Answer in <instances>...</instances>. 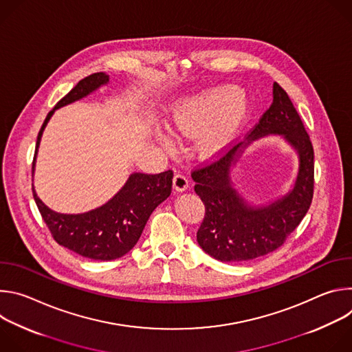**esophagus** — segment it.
Listing matches in <instances>:
<instances>
[{
	"mask_svg": "<svg viewBox=\"0 0 352 352\" xmlns=\"http://www.w3.org/2000/svg\"><path fill=\"white\" fill-rule=\"evenodd\" d=\"M173 185H174V189H175L177 192H184V190L188 189L189 182H188V178H186L184 174L178 173V174H175L174 178H173Z\"/></svg>",
	"mask_w": 352,
	"mask_h": 352,
	"instance_id": "1",
	"label": "esophagus"
}]
</instances>
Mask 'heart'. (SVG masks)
<instances>
[{
    "label": "heart",
    "mask_w": 352,
    "mask_h": 352,
    "mask_svg": "<svg viewBox=\"0 0 352 352\" xmlns=\"http://www.w3.org/2000/svg\"><path fill=\"white\" fill-rule=\"evenodd\" d=\"M248 116L249 103L241 89L223 86L178 103L173 109L168 126L179 140L197 138V152L205 157H214L230 144Z\"/></svg>",
    "instance_id": "obj_1"
}]
</instances>
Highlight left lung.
Listing matches in <instances>:
<instances>
[{"label":"left lung","mask_w":352,"mask_h":352,"mask_svg":"<svg viewBox=\"0 0 352 352\" xmlns=\"http://www.w3.org/2000/svg\"><path fill=\"white\" fill-rule=\"evenodd\" d=\"M267 134L283 135L297 150L298 174L288 194L266 207H252L232 186L230 167L248 144ZM314 173L309 135L287 91L274 82L273 103L246 140L192 173L195 192L206 212L196 234L199 246L221 262H245L273 252L308 213L314 197Z\"/></svg>","instance_id":"left-lung-1"}]
</instances>
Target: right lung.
Listing matches in <instances>:
<instances>
[{
  "label": "right lung",
  "mask_w": 352,
  "mask_h": 352,
  "mask_svg": "<svg viewBox=\"0 0 352 352\" xmlns=\"http://www.w3.org/2000/svg\"><path fill=\"white\" fill-rule=\"evenodd\" d=\"M107 83L109 75L104 72L86 76L47 114L37 135L32 173H34L36 155L43 131L54 111L86 97ZM171 186V170L160 174L133 173L106 205L80 214H63L48 209L38 199L34 188L33 197L44 223L60 245L83 258L114 261L128 254L136 245L150 214L170 196Z\"/></svg>",
  "instance_id": "1"
}]
</instances>
